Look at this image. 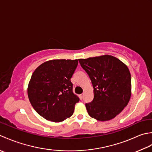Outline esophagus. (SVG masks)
I'll return each instance as SVG.
<instances>
[{
  "label": "esophagus",
  "mask_w": 152,
  "mask_h": 152,
  "mask_svg": "<svg viewBox=\"0 0 152 152\" xmlns=\"http://www.w3.org/2000/svg\"><path fill=\"white\" fill-rule=\"evenodd\" d=\"M83 96H84V94H80V99H83Z\"/></svg>",
  "instance_id": "1"
}]
</instances>
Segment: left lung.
Wrapping results in <instances>:
<instances>
[{"instance_id": "8db88e82", "label": "left lung", "mask_w": 152, "mask_h": 152, "mask_svg": "<svg viewBox=\"0 0 152 152\" xmlns=\"http://www.w3.org/2000/svg\"><path fill=\"white\" fill-rule=\"evenodd\" d=\"M94 88V99L85 104L88 115L100 121L113 119L128 104L131 95L129 68L115 57L104 55L79 59Z\"/></svg>"}]
</instances>
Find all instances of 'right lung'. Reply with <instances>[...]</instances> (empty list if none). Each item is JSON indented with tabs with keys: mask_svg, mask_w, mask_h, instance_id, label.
<instances>
[{
	"mask_svg": "<svg viewBox=\"0 0 152 152\" xmlns=\"http://www.w3.org/2000/svg\"><path fill=\"white\" fill-rule=\"evenodd\" d=\"M77 65V60H53L33 72L27 88L29 100L46 120L61 122L73 115L79 98L73 92L71 78Z\"/></svg>",
	"mask_w": 152,
	"mask_h": 152,
	"instance_id": "1",
	"label": "right lung"
}]
</instances>
